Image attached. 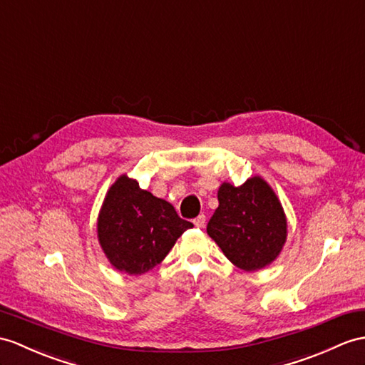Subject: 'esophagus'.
<instances>
[{
	"label": "esophagus",
	"mask_w": 365,
	"mask_h": 365,
	"mask_svg": "<svg viewBox=\"0 0 365 365\" xmlns=\"http://www.w3.org/2000/svg\"><path fill=\"white\" fill-rule=\"evenodd\" d=\"M193 225L197 227H204V225H206V215H202V213H201V215H198L197 218L193 220Z\"/></svg>",
	"instance_id": "obj_1"
}]
</instances>
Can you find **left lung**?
Returning a JSON list of instances; mask_svg holds the SVG:
<instances>
[{"mask_svg":"<svg viewBox=\"0 0 365 365\" xmlns=\"http://www.w3.org/2000/svg\"><path fill=\"white\" fill-rule=\"evenodd\" d=\"M218 202L207 234L237 268L251 272L277 259L288 225L277 195L263 178H250L238 187L223 182Z\"/></svg>","mask_w":365,"mask_h":365,"instance_id":"obj_1","label":"left lung"}]
</instances>
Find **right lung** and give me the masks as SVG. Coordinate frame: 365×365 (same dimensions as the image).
Wrapping results in <instances>:
<instances>
[{"label": "right lung", "instance_id": "add662e5", "mask_svg": "<svg viewBox=\"0 0 365 365\" xmlns=\"http://www.w3.org/2000/svg\"><path fill=\"white\" fill-rule=\"evenodd\" d=\"M190 227L193 225L178 217L170 202L122 175L106 192L97 218V238L115 269L140 275L161 263Z\"/></svg>", "mask_w": 365, "mask_h": 365}]
</instances>
